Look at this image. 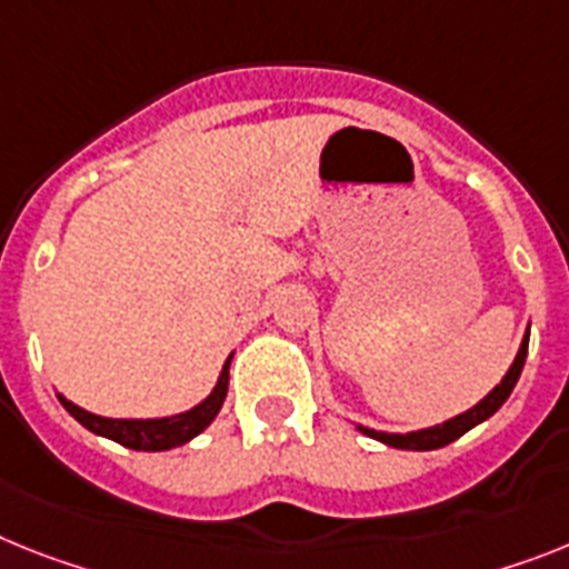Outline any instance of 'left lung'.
<instances>
[{
	"label": "left lung",
	"mask_w": 569,
	"mask_h": 569,
	"mask_svg": "<svg viewBox=\"0 0 569 569\" xmlns=\"http://www.w3.org/2000/svg\"><path fill=\"white\" fill-rule=\"evenodd\" d=\"M527 347H529V332L527 338H523V343H520L518 356H515L512 367H509V373L503 376V381H500L498 388L491 390L489 396H486L483 402H477L475 408L460 413V417L448 419V422L442 425H433V428H425V431H413V433H385V431H370V428H361V431H365L367 437L385 442V446L405 448V451H433V448H442L448 446V442H455V439H460L462 433L471 431L475 425L486 422V419H489L491 413H495L506 399H509V393H512V388L520 379L523 361H527Z\"/></svg>",
	"instance_id": "left-lung-1"
}]
</instances>
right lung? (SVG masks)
<instances>
[{"label":"right lung","mask_w":569,"mask_h":569,"mask_svg":"<svg viewBox=\"0 0 569 569\" xmlns=\"http://www.w3.org/2000/svg\"><path fill=\"white\" fill-rule=\"evenodd\" d=\"M228 367H231V358H228L226 367H222V373H219L217 388L211 390V396H208L202 405H196V408L184 410V413H176V417H164V419L94 417V413H89V410L69 402L66 396H57V399H60V405L69 410L71 417L78 419V422L83 425V428H89L92 433L114 439V442H121L123 448H132V451H167V448L190 442L196 433H202L204 428L217 419L219 408H222L228 393Z\"/></svg>","instance_id":"right-lung-1"}]
</instances>
